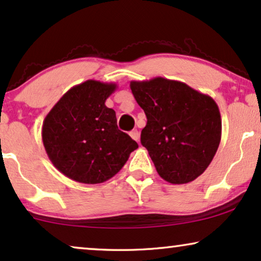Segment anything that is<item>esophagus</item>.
I'll return each instance as SVG.
<instances>
[{
  "instance_id": "1",
  "label": "esophagus",
  "mask_w": 261,
  "mask_h": 261,
  "mask_svg": "<svg viewBox=\"0 0 261 261\" xmlns=\"http://www.w3.org/2000/svg\"><path fill=\"white\" fill-rule=\"evenodd\" d=\"M129 135H130V138L133 139V140H135V141H139L140 140V133H139V132L137 130V129H133L129 133Z\"/></svg>"
}]
</instances>
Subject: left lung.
Instances as JSON below:
<instances>
[{"mask_svg":"<svg viewBox=\"0 0 261 261\" xmlns=\"http://www.w3.org/2000/svg\"><path fill=\"white\" fill-rule=\"evenodd\" d=\"M130 90L147 117L141 144L159 176L171 184H187L201 176L221 141L216 102L183 82L163 77L132 81Z\"/></svg>","mask_w":261,"mask_h":261,"instance_id":"obj_1","label":"left lung"}]
</instances>
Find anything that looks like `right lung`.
I'll return each instance as SVG.
<instances>
[{
	"instance_id": "1",
	"label": "right lung",
	"mask_w": 261,
	"mask_h": 261,
	"mask_svg": "<svg viewBox=\"0 0 261 261\" xmlns=\"http://www.w3.org/2000/svg\"><path fill=\"white\" fill-rule=\"evenodd\" d=\"M115 83L89 80L74 85L42 122L45 151L57 170L78 183L98 184L122 169L138 144L116 124L106 99Z\"/></svg>"
}]
</instances>
